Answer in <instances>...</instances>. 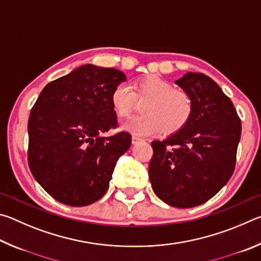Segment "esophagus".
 <instances>
[{
  "mask_svg": "<svg viewBox=\"0 0 261 261\" xmlns=\"http://www.w3.org/2000/svg\"><path fill=\"white\" fill-rule=\"evenodd\" d=\"M141 140H143V139L139 138V137L132 136V144H137V143H139V141H141Z\"/></svg>",
  "mask_w": 261,
  "mask_h": 261,
  "instance_id": "34e87169",
  "label": "esophagus"
}]
</instances>
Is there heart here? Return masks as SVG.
<instances>
[{
  "label": "heart",
  "instance_id": "obj_1",
  "mask_svg": "<svg viewBox=\"0 0 261 261\" xmlns=\"http://www.w3.org/2000/svg\"><path fill=\"white\" fill-rule=\"evenodd\" d=\"M137 100L144 102V114L131 118L122 126L136 136H148L158 132L174 135L187 125L192 115V101L184 91L163 79L149 76L134 84V91L121 84L110 95L112 106L117 116L127 117L135 109Z\"/></svg>",
  "mask_w": 261,
  "mask_h": 261
}]
</instances>
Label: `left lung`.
<instances>
[{"instance_id":"1","label":"left lung","mask_w":261,"mask_h":261,"mask_svg":"<svg viewBox=\"0 0 261 261\" xmlns=\"http://www.w3.org/2000/svg\"><path fill=\"white\" fill-rule=\"evenodd\" d=\"M175 84L191 98L192 115L182 130L152 141L148 176L162 201L190 208L210 200L230 179L242 124L231 100L208 76L187 72Z\"/></svg>"}]
</instances>
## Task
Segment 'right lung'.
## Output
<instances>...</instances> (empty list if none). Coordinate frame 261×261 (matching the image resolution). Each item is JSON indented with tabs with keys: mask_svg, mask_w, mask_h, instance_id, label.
Instances as JSON below:
<instances>
[{
	"mask_svg": "<svg viewBox=\"0 0 261 261\" xmlns=\"http://www.w3.org/2000/svg\"><path fill=\"white\" fill-rule=\"evenodd\" d=\"M125 81L117 69L84 64L46 85L31 110V173L62 204L86 206L102 198L130 148L129 132L101 136L116 126L110 95Z\"/></svg>",
	"mask_w": 261,
	"mask_h": 261,
	"instance_id": "add662e5",
	"label": "right lung"
}]
</instances>
